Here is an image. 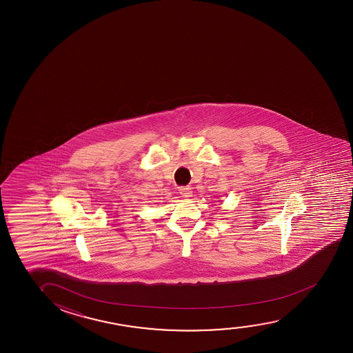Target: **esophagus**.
Returning <instances> with one entry per match:
<instances>
[{
    "label": "esophagus",
    "mask_w": 353,
    "mask_h": 353,
    "mask_svg": "<svg viewBox=\"0 0 353 353\" xmlns=\"http://www.w3.org/2000/svg\"><path fill=\"white\" fill-rule=\"evenodd\" d=\"M179 194L184 196V198H189V196H192V188H189V187H179Z\"/></svg>",
    "instance_id": "obj_1"
}]
</instances>
